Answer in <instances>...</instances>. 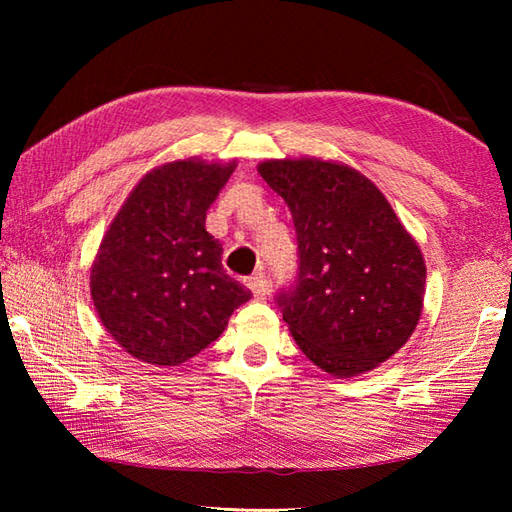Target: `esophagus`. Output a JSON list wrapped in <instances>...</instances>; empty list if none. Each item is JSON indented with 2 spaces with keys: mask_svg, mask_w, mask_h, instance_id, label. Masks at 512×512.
I'll return each instance as SVG.
<instances>
[{
  "mask_svg": "<svg viewBox=\"0 0 512 512\" xmlns=\"http://www.w3.org/2000/svg\"><path fill=\"white\" fill-rule=\"evenodd\" d=\"M246 286L253 292V297L264 299L268 295V279L264 273H255L246 279Z\"/></svg>",
  "mask_w": 512,
  "mask_h": 512,
  "instance_id": "1",
  "label": "esophagus"
}]
</instances>
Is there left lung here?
<instances>
[{"mask_svg": "<svg viewBox=\"0 0 512 512\" xmlns=\"http://www.w3.org/2000/svg\"><path fill=\"white\" fill-rule=\"evenodd\" d=\"M259 176L297 228V279L275 301L301 352L343 378L387 361L422 312L427 268L416 239L356 169L266 160Z\"/></svg>", "mask_w": 512, "mask_h": 512, "instance_id": "1", "label": "left lung"}]
</instances>
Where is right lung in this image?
Masks as SVG:
<instances>
[{
  "label": "right lung",
  "instance_id": "right-lung-1",
  "mask_svg": "<svg viewBox=\"0 0 512 512\" xmlns=\"http://www.w3.org/2000/svg\"><path fill=\"white\" fill-rule=\"evenodd\" d=\"M233 171L202 160L162 165L107 228L92 264V299L107 332L140 361H189L253 297L226 275L222 244L204 226Z\"/></svg>",
  "mask_w": 512,
  "mask_h": 512
}]
</instances>
